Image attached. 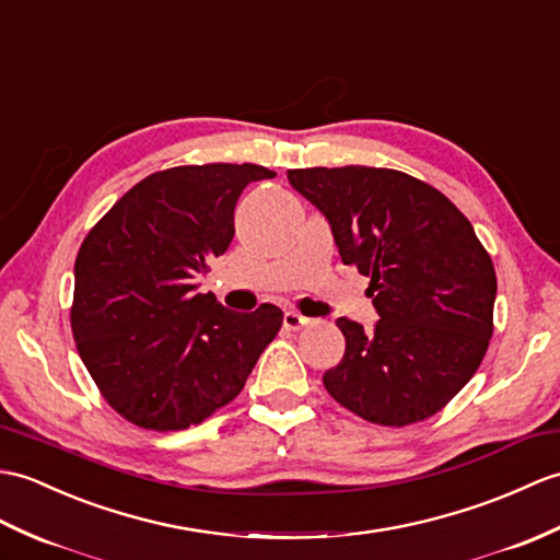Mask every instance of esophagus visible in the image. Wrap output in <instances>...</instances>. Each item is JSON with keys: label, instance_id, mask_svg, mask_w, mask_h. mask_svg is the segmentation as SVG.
Here are the masks:
<instances>
[{"label": "esophagus", "instance_id": "34e87169", "mask_svg": "<svg viewBox=\"0 0 560 560\" xmlns=\"http://www.w3.org/2000/svg\"><path fill=\"white\" fill-rule=\"evenodd\" d=\"M307 324H310V319L303 317V315H298V312H293V310L283 312V327L285 329H303V327H307Z\"/></svg>", "mask_w": 560, "mask_h": 560}]
</instances>
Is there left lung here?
<instances>
[{"label": "left lung", "mask_w": 560, "mask_h": 560, "mask_svg": "<svg viewBox=\"0 0 560 560\" xmlns=\"http://www.w3.org/2000/svg\"><path fill=\"white\" fill-rule=\"evenodd\" d=\"M329 221L343 265L370 277L380 319L339 317L346 353L322 376L350 412L386 427L432 418L472 380L493 331L497 271L444 192L396 168H291Z\"/></svg>", "instance_id": "1"}]
</instances>
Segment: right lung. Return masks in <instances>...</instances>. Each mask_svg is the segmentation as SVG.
I'll return each instance as SVG.
<instances>
[{
	"mask_svg": "<svg viewBox=\"0 0 560 560\" xmlns=\"http://www.w3.org/2000/svg\"><path fill=\"white\" fill-rule=\"evenodd\" d=\"M259 164L174 166L142 178L75 257L71 329L104 400L138 427L200 424L241 394L283 312L226 310L198 293L231 245L233 210Z\"/></svg>",
	"mask_w": 560,
	"mask_h": 560,
	"instance_id": "obj_1",
	"label": "right lung"
}]
</instances>
